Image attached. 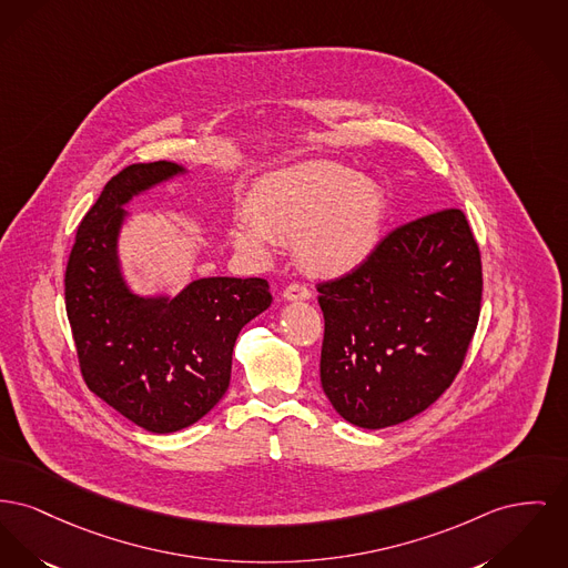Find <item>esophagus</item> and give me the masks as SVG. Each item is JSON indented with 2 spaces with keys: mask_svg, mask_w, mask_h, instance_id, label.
Wrapping results in <instances>:
<instances>
[{
  "mask_svg": "<svg viewBox=\"0 0 568 568\" xmlns=\"http://www.w3.org/2000/svg\"><path fill=\"white\" fill-rule=\"evenodd\" d=\"M283 298L290 302L311 301V290L301 285V283H292L283 290Z\"/></svg>",
  "mask_w": 568,
  "mask_h": 568,
  "instance_id": "34e87169",
  "label": "esophagus"
}]
</instances>
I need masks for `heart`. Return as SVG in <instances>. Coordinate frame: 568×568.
Segmentation results:
<instances>
[{
	"label": "heart",
	"mask_w": 568,
	"mask_h": 568,
	"mask_svg": "<svg viewBox=\"0 0 568 568\" xmlns=\"http://www.w3.org/2000/svg\"><path fill=\"white\" fill-rule=\"evenodd\" d=\"M388 201L377 182L354 169L311 161L264 178L230 240L242 255L267 262L274 242H296L301 266L338 278L365 266L377 251Z\"/></svg>",
	"instance_id": "b5f03b06"
}]
</instances>
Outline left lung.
<instances>
[{
    "label": "left lung",
    "instance_id": "obj_1",
    "mask_svg": "<svg viewBox=\"0 0 568 568\" xmlns=\"http://www.w3.org/2000/svg\"><path fill=\"white\" fill-rule=\"evenodd\" d=\"M320 379L338 416L384 429L453 384L478 324L483 272L466 216L448 207L386 235L365 266L317 285Z\"/></svg>",
    "mask_w": 568,
    "mask_h": 568
}]
</instances>
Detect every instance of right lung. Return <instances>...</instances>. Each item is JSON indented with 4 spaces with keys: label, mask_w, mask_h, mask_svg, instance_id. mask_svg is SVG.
<instances>
[{
    "label": "right lung",
    "mask_w": 568,
    "mask_h": 568,
    "mask_svg": "<svg viewBox=\"0 0 568 568\" xmlns=\"http://www.w3.org/2000/svg\"><path fill=\"white\" fill-rule=\"evenodd\" d=\"M191 173L171 163L113 175L79 225L67 266V313L88 388L150 434L203 418L230 388L240 331L264 313L266 278L205 276L180 292L141 294L120 260L134 197Z\"/></svg>",
    "instance_id": "right-lung-1"
}]
</instances>
